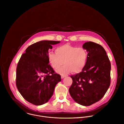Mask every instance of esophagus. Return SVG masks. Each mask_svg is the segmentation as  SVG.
Here are the masks:
<instances>
[{
  "mask_svg": "<svg viewBox=\"0 0 124 124\" xmlns=\"http://www.w3.org/2000/svg\"><path fill=\"white\" fill-rule=\"evenodd\" d=\"M66 77V76L65 75H62L61 76V78L62 79H63L64 78H65Z\"/></svg>",
  "mask_w": 124,
  "mask_h": 124,
  "instance_id": "esophagus-1",
  "label": "esophagus"
}]
</instances>
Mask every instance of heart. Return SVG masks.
Instances as JSON below:
<instances>
[{
	"label": "heart",
	"instance_id": "heart-1",
	"mask_svg": "<svg viewBox=\"0 0 124 124\" xmlns=\"http://www.w3.org/2000/svg\"><path fill=\"white\" fill-rule=\"evenodd\" d=\"M56 53L50 52L48 58L54 69H58L57 72L66 75L71 71L73 73L80 72L85 67L87 57L86 50L83 47H76L65 44L58 47Z\"/></svg>",
	"mask_w": 124,
	"mask_h": 124
}]
</instances>
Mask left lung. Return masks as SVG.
<instances>
[{
    "label": "left lung",
    "mask_w": 124,
    "mask_h": 124,
    "mask_svg": "<svg viewBox=\"0 0 124 124\" xmlns=\"http://www.w3.org/2000/svg\"><path fill=\"white\" fill-rule=\"evenodd\" d=\"M87 52L85 65L82 72L71 75L69 89L73 100L83 106H90L100 100L107 91L111 83V63L102 46L92 41L85 43Z\"/></svg>",
    "instance_id": "left-lung-1"
}]
</instances>
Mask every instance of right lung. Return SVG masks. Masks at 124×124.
Listing matches in <instances>:
<instances>
[{
    "label": "right lung",
    "instance_id": "right-lung-1",
    "mask_svg": "<svg viewBox=\"0 0 124 124\" xmlns=\"http://www.w3.org/2000/svg\"><path fill=\"white\" fill-rule=\"evenodd\" d=\"M60 41L41 40L28 47L16 69L17 88L28 102L41 105L47 102L53 95L56 84L61 81L49 64L48 50Z\"/></svg>",
    "mask_w": 124,
    "mask_h": 124
}]
</instances>
